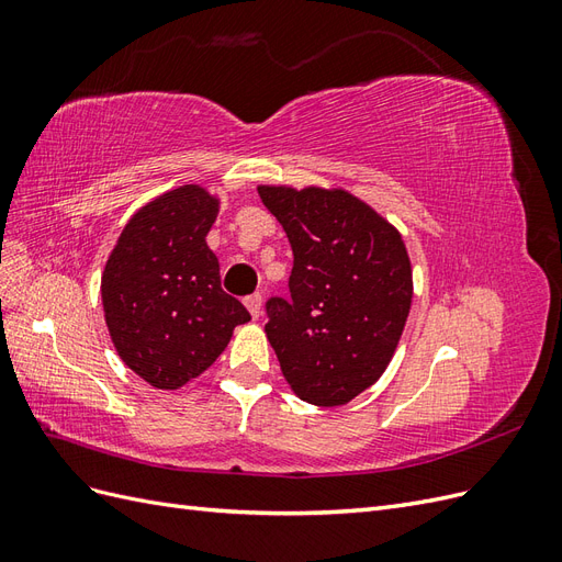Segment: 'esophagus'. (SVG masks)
I'll list each match as a JSON object with an SVG mask.
<instances>
[{"label":"esophagus","mask_w":562,"mask_h":562,"mask_svg":"<svg viewBox=\"0 0 562 562\" xmlns=\"http://www.w3.org/2000/svg\"><path fill=\"white\" fill-rule=\"evenodd\" d=\"M244 304H246V310L250 312V316L252 318H260L262 316V295H248L246 300H244Z\"/></svg>","instance_id":"obj_1"}]
</instances>
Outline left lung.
Instances as JSON below:
<instances>
[{
	"instance_id": "obj_1",
	"label": "left lung",
	"mask_w": 562,
	"mask_h": 562,
	"mask_svg": "<svg viewBox=\"0 0 562 562\" xmlns=\"http://www.w3.org/2000/svg\"><path fill=\"white\" fill-rule=\"evenodd\" d=\"M293 248L291 300L267 302V339L295 394L335 407L375 384L413 302L398 229L347 190L260 184Z\"/></svg>"
}]
</instances>
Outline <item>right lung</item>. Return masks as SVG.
<instances>
[{
    "label": "right lung",
    "instance_id": "obj_1",
    "mask_svg": "<svg viewBox=\"0 0 562 562\" xmlns=\"http://www.w3.org/2000/svg\"><path fill=\"white\" fill-rule=\"evenodd\" d=\"M220 199L182 184L135 211L105 262L100 295L112 345L135 375L180 389L211 368L244 304L220 288V262L206 244Z\"/></svg>",
    "mask_w": 562,
    "mask_h": 562
}]
</instances>
